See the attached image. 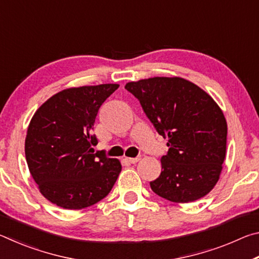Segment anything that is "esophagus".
<instances>
[{
    "label": "esophagus",
    "instance_id": "1",
    "mask_svg": "<svg viewBox=\"0 0 259 259\" xmlns=\"http://www.w3.org/2000/svg\"><path fill=\"white\" fill-rule=\"evenodd\" d=\"M140 160V157H125V161L129 162V163H137Z\"/></svg>",
    "mask_w": 259,
    "mask_h": 259
}]
</instances>
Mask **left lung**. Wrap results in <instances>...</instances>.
Returning a JSON list of instances; mask_svg holds the SVG:
<instances>
[{
    "label": "left lung",
    "instance_id": "left-lung-1",
    "mask_svg": "<svg viewBox=\"0 0 259 259\" xmlns=\"http://www.w3.org/2000/svg\"><path fill=\"white\" fill-rule=\"evenodd\" d=\"M130 91L163 138L168 154L152 191L176 203L193 202L212 190L226 155L227 122L209 94L179 76L128 82Z\"/></svg>",
    "mask_w": 259,
    "mask_h": 259
}]
</instances>
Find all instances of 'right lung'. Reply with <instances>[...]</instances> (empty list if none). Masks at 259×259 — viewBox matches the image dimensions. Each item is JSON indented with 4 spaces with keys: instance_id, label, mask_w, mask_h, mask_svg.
Segmentation results:
<instances>
[{
    "instance_id": "add662e5",
    "label": "right lung",
    "mask_w": 259,
    "mask_h": 259,
    "mask_svg": "<svg viewBox=\"0 0 259 259\" xmlns=\"http://www.w3.org/2000/svg\"><path fill=\"white\" fill-rule=\"evenodd\" d=\"M120 84L61 90L43 103L30 120L25 139L29 172L41 194L60 208L80 210L104 199L122 165L94 153V123L102 104Z\"/></svg>"
}]
</instances>
